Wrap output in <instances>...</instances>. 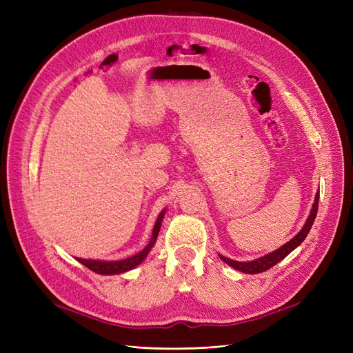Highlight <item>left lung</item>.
Returning <instances> with one entry per match:
<instances>
[{
    "label": "left lung",
    "mask_w": 353,
    "mask_h": 353,
    "mask_svg": "<svg viewBox=\"0 0 353 353\" xmlns=\"http://www.w3.org/2000/svg\"><path fill=\"white\" fill-rule=\"evenodd\" d=\"M318 200H319V194H316L315 197V201H314V206H312V210H311V215H309L305 227L297 232V236L294 239H292L288 243H285L284 245H281V248L279 250H275L270 254L263 256V258H259L256 261H250V262H237V261H232V259H228V258H223V256L219 254V258L225 262L227 265L232 266L234 270H239L241 272H245V274H258V272H263V271H268L270 268H272L274 265L279 263L280 261H283L285 256L288 253H292L299 244H301L306 236L309 234V230H311L312 223L315 221V216H316V212H318Z\"/></svg>",
    "instance_id": "1"
}]
</instances>
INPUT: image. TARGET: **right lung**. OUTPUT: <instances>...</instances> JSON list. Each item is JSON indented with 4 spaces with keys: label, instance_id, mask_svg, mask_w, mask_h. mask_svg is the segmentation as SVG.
Masks as SVG:
<instances>
[{
    "label": "right lung",
    "instance_id": "add662e5",
    "mask_svg": "<svg viewBox=\"0 0 353 353\" xmlns=\"http://www.w3.org/2000/svg\"><path fill=\"white\" fill-rule=\"evenodd\" d=\"M163 216H165V210H163L162 213H160L157 221H156V223H154V228H153V234H152L150 241H148V244L145 245V248H144L140 253H137V254L131 256V258L123 259V261H114V262L90 261V259H81V258H77V259H78L82 265L87 266V268H90L91 271L97 272V274H101V275L122 274V272L130 271V270L135 268L137 265H140V263L145 259V256L148 254V252H150V249L154 245L156 239H157V236H159V231H160V225H162Z\"/></svg>",
    "mask_w": 353,
    "mask_h": 353
}]
</instances>
